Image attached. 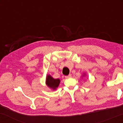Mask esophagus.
<instances>
[{
    "mask_svg": "<svg viewBox=\"0 0 123 123\" xmlns=\"http://www.w3.org/2000/svg\"><path fill=\"white\" fill-rule=\"evenodd\" d=\"M72 77L71 74H69L68 76H66L65 77V79H69V78H70V77Z\"/></svg>",
    "mask_w": 123,
    "mask_h": 123,
    "instance_id": "34e87169",
    "label": "esophagus"
}]
</instances>
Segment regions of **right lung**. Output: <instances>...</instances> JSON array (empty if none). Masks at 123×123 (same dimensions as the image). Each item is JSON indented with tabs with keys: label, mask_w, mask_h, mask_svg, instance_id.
<instances>
[{
	"label": "right lung",
	"mask_w": 123,
	"mask_h": 123,
	"mask_svg": "<svg viewBox=\"0 0 123 123\" xmlns=\"http://www.w3.org/2000/svg\"><path fill=\"white\" fill-rule=\"evenodd\" d=\"M60 83V79H54L51 76L48 75L47 76V80H46V84L50 88H53V90H55L56 88L59 86Z\"/></svg>",
	"instance_id": "1"
}]
</instances>
